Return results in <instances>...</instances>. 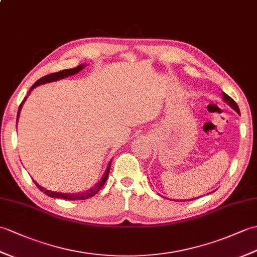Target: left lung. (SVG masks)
Segmentation results:
<instances>
[{
    "mask_svg": "<svg viewBox=\"0 0 257 257\" xmlns=\"http://www.w3.org/2000/svg\"><path fill=\"white\" fill-rule=\"evenodd\" d=\"M222 97H223V100L225 101L226 104H229L232 107V108H233L236 112H238V114H240V109H238L237 104L229 96V95H226L225 93H222ZM181 201H185V200H181Z\"/></svg>",
    "mask_w": 257,
    "mask_h": 257,
    "instance_id": "1",
    "label": "left lung"
}]
</instances>
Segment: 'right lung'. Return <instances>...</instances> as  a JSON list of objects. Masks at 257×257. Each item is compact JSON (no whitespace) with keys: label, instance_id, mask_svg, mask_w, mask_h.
<instances>
[{"label":"right lung","instance_id":"add662e5","mask_svg":"<svg viewBox=\"0 0 257 257\" xmlns=\"http://www.w3.org/2000/svg\"><path fill=\"white\" fill-rule=\"evenodd\" d=\"M85 67V64H81L79 65V67H76L74 69H68V70H62V71H59V72H56V73H51V74H48L46 76H43L41 79H39L37 82H35V84L31 87V89H29V93H31L33 89L35 87H37L41 84H45V83H49V82H53V81H58L60 79H64V77L67 76H70V75H73L77 72H80V71ZM27 96L24 98V100L22 101V104L20 105V108H19V112H17V120H19V117H20V111L22 109L23 107V104L24 101L26 100ZM110 163H108V166H107V169L105 171V174L103 176V178H101L100 182L96 185V186L86 190V192L84 193H75V194H63V193H56V192H51V190H48V189H45L44 187H41L40 185H38L37 183H36L34 181V183L36 184V186H37L41 192H43L44 194H46L47 196L49 197H52V198H61V199H67V200H84V199H87V198H91V197H93L95 194H97L100 188L104 186V184L106 183L107 178H108V174H109V170H110Z\"/></svg>","mask_w":257,"mask_h":257}]
</instances>
